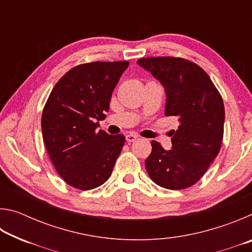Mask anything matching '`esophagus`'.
<instances>
[{
    "instance_id": "1",
    "label": "esophagus",
    "mask_w": 252,
    "mask_h": 252,
    "mask_svg": "<svg viewBox=\"0 0 252 252\" xmlns=\"http://www.w3.org/2000/svg\"><path fill=\"white\" fill-rule=\"evenodd\" d=\"M138 139V135H135V134H132V133H129V134H126V140L127 142H134L135 140Z\"/></svg>"
}]
</instances>
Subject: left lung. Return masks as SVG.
I'll return each instance as SVG.
<instances>
[{"mask_svg":"<svg viewBox=\"0 0 252 252\" xmlns=\"http://www.w3.org/2000/svg\"><path fill=\"white\" fill-rule=\"evenodd\" d=\"M138 64L163 85L164 114L177 117L180 122L178 130L172 131L171 150L151 142L147 172L162 188L186 189L202 178L220 151L224 125L222 97L206 71L189 60L142 58Z\"/></svg>","mask_w":252,"mask_h":252,"instance_id":"8db88e82","label":"left lung"}]
</instances>
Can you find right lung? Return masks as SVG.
<instances>
[{"label": "right lung", "instance_id": "right-lung-1", "mask_svg": "<svg viewBox=\"0 0 252 252\" xmlns=\"http://www.w3.org/2000/svg\"><path fill=\"white\" fill-rule=\"evenodd\" d=\"M127 61L91 62L73 67L55 84L44 105L43 141L55 170L80 190L108 180L125 146L123 134L97 130Z\"/></svg>", "mask_w": 252, "mask_h": 252}]
</instances>
